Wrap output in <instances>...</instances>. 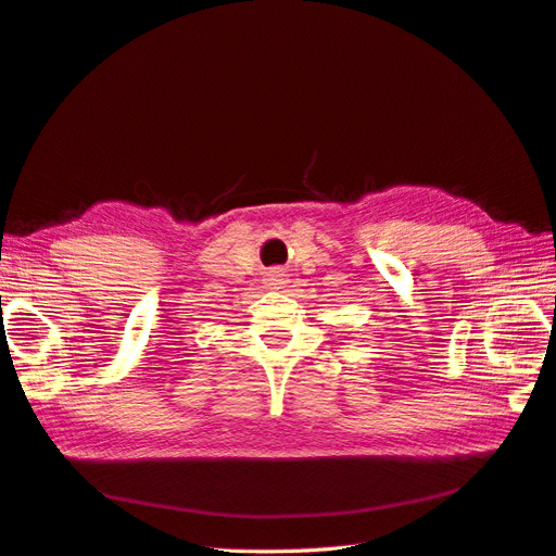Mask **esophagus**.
<instances>
[{"label":"esophagus","mask_w":556,"mask_h":556,"mask_svg":"<svg viewBox=\"0 0 556 556\" xmlns=\"http://www.w3.org/2000/svg\"><path fill=\"white\" fill-rule=\"evenodd\" d=\"M268 285H271V288H278V285H282L285 282V274L282 271H274V274H268Z\"/></svg>","instance_id":"obj_1"}]
</instances>
